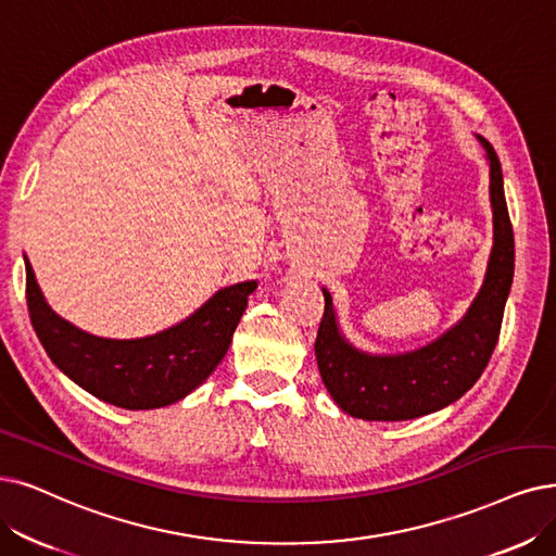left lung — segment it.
<instances>
[{
	"label": "left lung",
	"instance_id": "1",
	"mask_svg": "<svg viewBox=\"0 0 556 556\" xmlns=\"http://www.w3.org/2000/svg\"><path fill=\"white\" fill-rule=\"evenodd\" d=\"M479 141L491 162L495 235L483 287L468 315L429 346L402 355H369L340 336L332 299L324 290L326 305L315 355L326 390L351 417L402 421L435 413L468 392L491 361L514 282V228L506 210L500 160L491 143L481 137Z\"/></svg>",
	"mask_w": 556,
	"mask_h": 556
}]
</instances>
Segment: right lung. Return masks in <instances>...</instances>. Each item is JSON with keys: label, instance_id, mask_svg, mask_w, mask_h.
<instances>
[{"label": "right lung", "instance_id": "obj_1", "mask_svg": "<svg viewBox=\"0 0 556 556\" xmlns=\"http://www.w3.org/2000/svg\"><path fill=\"white\" fill-rule=\"evenodd\" d=\"M27 264V305L40 344L79 388L127 410L162 408L193 392L224 361L257 282L216 292L201 309L160 336L104 340L61 319L46 303Z\"/></svg>", "mask_w": 556, "mask_h": 556}]
</instances>
